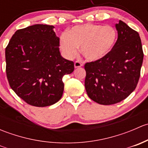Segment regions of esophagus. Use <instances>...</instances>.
Segmentation results:
<instances>
[{"mask_svg": "<svg viewBox=\"0 0 148 148\" xmlns=\"http://www.w3.org/2000/svg\"><path fill=\"white\" fill-rule=\"evenodd\" d=\"M82 66V64L79 62H75V63H74V67L75 68H79V67H81Z\"/></svg>", "mask_w": 148, "mask_h": 148, "instance_id": "1", "label": "esophagus"}]
</instances>
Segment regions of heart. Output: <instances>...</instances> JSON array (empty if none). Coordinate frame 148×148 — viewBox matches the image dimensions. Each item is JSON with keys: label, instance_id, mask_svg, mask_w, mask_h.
Masks as SVG:
<instances>
[{"label": "heart", "instance_id": "1", "mask_svg": "<svg viewBox=\"0 0 148 148\" xmlns=\"http://www.w3.org/2000/svg\"><path fill=\"white\" fill-rule=\"evenodd\" d=\"M117 32L112 26L86 23L75 26L62 34L59 45L67 59L75 57L81 47V53L90 62L100 60L110 53L117 42Z\"/></svg>", "mask_w": 148, "mask_h": 148}]
</instances>
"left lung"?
Returning a JSON list of instances; mask_svg holds the SVG:
<instances>
[{"mask_svg": "<svg viewBox=\"0 0 148 148\" xmlns=\"http://www.w3.org/2000/svg\"><path fill=\"white\" fill-rule=\"evenodd\" d=\"M115 27L118 38L110 53L84 65L86 93L104 105L120 102L135 90L144 56L138 33L122 21Z\"/></svg>", "mask_w": 148, "mask_h": 148, "instance_id": "8db88e82", "label": "left lung"}]
</instances>
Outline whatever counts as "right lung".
Wrapping results in <instances>:
<instances>
[{"mask_svg": "<svg viewBox=\"0 0 148 148\" xmlns=\"http://www.w3.org/2000/svg\"><path fill=\"white\" fill-rule=\"evenodd\" d=\"M53 26L36 24L15 32L5 48L6 75L11 89L28 104L46 107L64 92L62 78L74 71V62L59 51Z\"/></svg>", "mask_w": 148, "mask_h": 148, "instance_id": "right-lung-1", "label": "right lung"}]
</instances>
